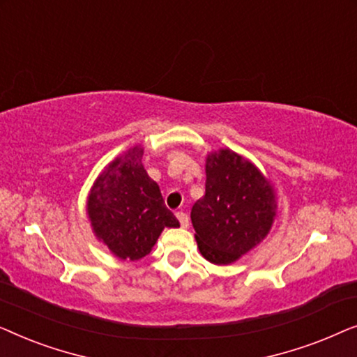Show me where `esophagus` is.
I'll return each instance as SVG.
<instances>
[{
    "instance_id": "1",
    "label": "esophagus",
    "mask_w": 357,
    "mask_h": 357,
    "mask_svg": "<svg viewBox=\"0 0 357 357\" xmlns=\"http://www.w3.org/2000/svg\"><path fill=\"white\" fill-rule=\"evenodd\" d=\"M175 216H177L180 226H182V227H188V216H187V214L182 213V211H178L177 214H175Z\"/></svg>"
}]
</instances>
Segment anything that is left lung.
Instances as JSON below:
<instances>
[{
  "label": "left lung",
  "mask_w": 357,
  "mask_h": 357,
  "mask_svg": "<svg viewBox=\"0 0 357 357\" xmlns=\"http://www.w3.org/2000/svg\"><path fill=\"white\" fill-rule=\"evenodd\" d=\"M204 170V197L190 214L195 241L209 263L231 265L270 234L276 192L252 160L229 148L208 153Z\"/></svg>",
  "instance_id": "obj_1"
}]
</instances>
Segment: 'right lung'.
I'll use <instances>...</instances> for the list:
<instances>
[{
	"label": "right lung",
	"instance_id": "obj_1",
	"mask_svg": "<svg viewBox=\"0 0 357 357\" xmlns=\"http://www.w3.org/2000/svg\"><path fill=\"white\" fill-rule=\"evenodd\" d=\"M143 154V144H136L107 164L86 199L96 238L123 261L144 258L164 227L180 226L165 208L159 185L146 172Z\"/></svg>",
	"mask_w": 357,
	"mask_h": 357
}]
</instances>
